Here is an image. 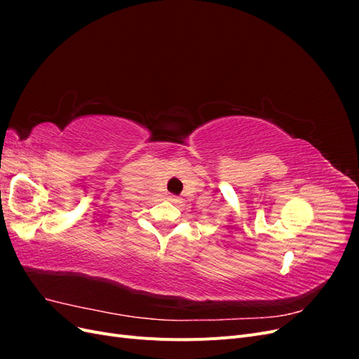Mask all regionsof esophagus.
Listing matches in <instances>:
<instances>
[{"label":"esophagus","mask_w":359,"mask_h":359,"mask_svg":"<svg viewBox=\"0 0 359 359\" xmlns=\"http://www.w3.org/2000/svg\"><path fill=\"white\" fill-rule=\"evenodd\" d=\"M169 199H170L172 202H175V203H177V202H180V199H178V198H175V196H170Z\"/></svg>","instance_id":"1"}]
</instances>
